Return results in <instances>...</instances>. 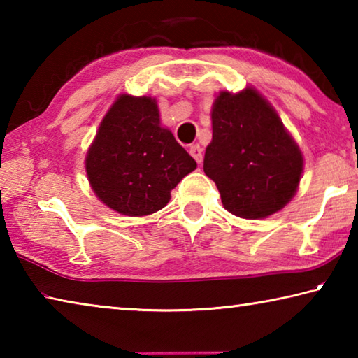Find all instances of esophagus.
Returning <instances> with one entry per match:
<instances>
[{
    "instance_id": "obj_1",
    "label": "esophagus",
    "mask_w": 358,
    "mask_h": 358,
    "mask_svg": "<svg viewBox=\"0 0 358 358\" xmlns=\"http://www.w3.org/2000/svg\"><path fill=\"white\" fill-rule=\"evenodd\" d=\"M189 155L194 157V159L197 161V164H201L202 162V159H203V156H202V148H201V145H192V147L189 148Z\"/></svg>"
}]
</instances>
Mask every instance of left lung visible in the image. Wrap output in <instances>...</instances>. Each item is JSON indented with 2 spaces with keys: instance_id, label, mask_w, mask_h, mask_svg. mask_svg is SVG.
I'll return each instance as SVG.
<instances>
[{
  "instance_id": "1",
  "label": "left lung",
  "mask_w": 358,
  "mask_h": 358,
  "mask_svg": "<svg viewBox=\"0 0 358 358\" xmlns=\"http://www.w3.org/2000/svg\"><path fill=\"white\" fill-rule=\"evenodd\" d=\"M211 128L203 172L229 213L262 220L292 201L303 173L301 150L256 88L217 94Z\"/></svg>"
}]
</instances>
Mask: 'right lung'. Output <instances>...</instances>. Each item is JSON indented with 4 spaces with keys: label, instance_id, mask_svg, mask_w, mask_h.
<instances>
[{
    "label": "right lung",
    "instance_id": "add662e5",
    "mask_svg": "<svg viewBox=\"0 0 358 358\" xmlns=\"http://www.w3.org/2000/svg\"><path fill=\"white\" fill-rule=\"evenodd\" d=\"M197 162L161 126L151 96L120 94L102 118L85 156V171L96 197L126 216L164 208L171 191Z\"/></svg>",
    "mask_w": 358,
    "mask_h": 358
}]
</instances>
